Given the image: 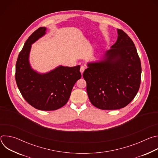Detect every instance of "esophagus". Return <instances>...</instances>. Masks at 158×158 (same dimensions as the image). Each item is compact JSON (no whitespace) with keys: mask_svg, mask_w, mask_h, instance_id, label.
I'll return each mask as SVG.
<instances>
[{"mask_svg":"<svg viewBox=\"0 0 158 158\" xmlns=\"http://www.w3.org/2000/svg\"><path fill=\"white\" fill-rule=\"evenodd\" d=\"M84 70H85V67H84V66H81V68H80V72L81 73V74H83V73H84Z\"/></svg>","mask_w":158,"mask_h":158,"instance_id":"obj_1","label":"esophagus"}]
</instances>
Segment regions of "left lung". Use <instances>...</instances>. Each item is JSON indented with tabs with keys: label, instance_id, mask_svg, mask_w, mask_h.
<instances>
[{
	"label": "left lung",
	"instance_id": "1",
	"mask_svg": "<svg viewBox=\"0 0 158 158\" xmlns=\"http://www.w3.org/2000/svg\"><path fill=\"white\" fill-rule=\"evenodd\" d=\"M118 39L100 60L88 62L83 73L87 93L95 107L103 110L124 107L137 94L141 64L135 45L122 30Z\"/></svg>",
	"mask_w": 158,
	"mask_h": 158
}]
</instances>
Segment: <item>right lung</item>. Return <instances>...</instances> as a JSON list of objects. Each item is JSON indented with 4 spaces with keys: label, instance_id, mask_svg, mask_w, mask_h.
<instances>
[{
    "label": "right lung",
    "instance_id": "1",
    "mask_svg": "<svg viewBox=\"0 0 158 158\" xmlns=\"http://www.w3.org/2000/svg\"><path fill=\"white\" fill-rule=\"evenodd\" d=\"M46 27L34 32L25 42L15 65V81L24 99L42 110H54L68 101L74 85L81 79L80 65H59L46 73L33 69L29 62L32 44L46 34Z\"/></svg>",
    "mask_w": 158,
    "mask_h": 158
}]
</instances>
